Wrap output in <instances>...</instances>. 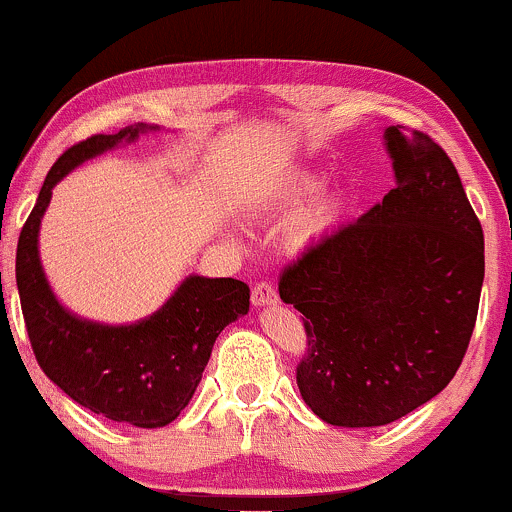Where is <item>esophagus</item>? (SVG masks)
<instances>
[{
  "label": "esophagus",
  "mask_w": 512,
  "mask_h": 512,
  "mask_svg": "<svg viewBox=\"0 0 512 512\" xmlns=\"http://www.w3.org/2000/svg\"><path fill=\"white\" fill-rule=\"evenodd\" d=\"M252 303L255 306H272V303H277V289L269 282H257L252 286Z\"/></svg>",
  "instance_id": "34e87169"
}]
</instances>
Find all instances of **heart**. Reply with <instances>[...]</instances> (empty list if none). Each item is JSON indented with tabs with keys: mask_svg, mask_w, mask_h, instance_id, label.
<instances>
[{
	"mask_svg": "<svg viewBox=\"0 0 512 512\" xmlns=\"http://www.w3.org/2000/svg\"><path fill=\"white\" fill-rule=\"evenodd\" d=\"M320 187H323V177H318V174H294V177L284 179V182L274 189L272 201L277 209H296L303 201L320 192ZM340 211L342 206L338 199H323L320 204L313 206L311 211L303 213L294 230L296 243H306V240L316 238V235L333 228L335 221L340 218Z\"/></svg>",
	"mask_w": 512,
	"mask_h": 512,
	"instance_id": "1",
	"label": "heart"
}]
</instances>
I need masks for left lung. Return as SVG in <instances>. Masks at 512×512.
Segmentation results:
<instances>
[{
	"label": "left lung",
	"instance_id": "left-lung-1",
	"mask_svg": "<svg viewBox=\"0 0 512 512\" xmlns=\"http://www.w3.org/2000/svg\"><path fill=\"white\" fill-rule=\"evenodd\" d=\"M396 189L279 274L303 313L296 384L320 420L376 428L437 396L457 374L479 313L484 230L445 150L386 128Z\"/></svg>",
	"mask_w": 512,
	"mask_h": 512
}]
</instances>
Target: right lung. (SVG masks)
Segmentation results:
<instances>
[{
  "label": "right lung",
  "mask_w": 512,
  "mask_h": 512,
  "mask_svg": "<svg viewBox=\"0 0 512 512\" xmlns=\"http://www.w3.org/2000/svg\"><path fill=\"white\" fill-rule=\"evenodd\" d=\"M145 128L140 123L114 136L97 133L55 160L21 228L16 286L33 355L53 384L116 423L162 428L192 401L221 330L247 313L250 286L240 279L189 277L148 320L99 325L60 306L38 260V226L55 184L80 162L123 140H136Z\"/></svg>",
  "instance_id": "1"
}]
</instances>
